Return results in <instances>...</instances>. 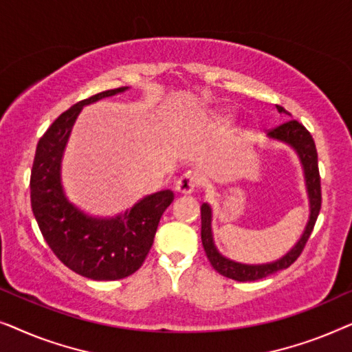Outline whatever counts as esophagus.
I'll list each match as a JSON object with an SVG mask.
<instances>
[{
	"instance_id": "esophagus-1",
	"label": "esophagus",
	"mask_w": 352,
	"mask_h": 352,
	"mask_svg": "<svg viewBox=\"0 0 352 352\" xmlns=\"http://www.w3.org/2000/svg\"><path fill=\"white\" fill-rule=\"evenodd\" d=\"M199 175L195 171H186L179 179L176 181V190L179 194H192L199 187Z\"/></svg>"
}]
</instances>
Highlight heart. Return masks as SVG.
Returning <instances> with one entry per match:
<instances>
[{
    "label": "heart",
    "instance_id": "heart-1",
    "mask_svg": "<svg viewBox=\"0 0 352 352\" xmlns=\"http://www.w3.org/2000/svg\"><path fill=\"white\" fill-rule=\"evenodd\" d=\"M214 122L221 124V126H224V124L230 123V117H228V115H219V117H216Z\"/></svg>",
    "mask_w": 352,
    "mask_h": 352
}]
</instances>
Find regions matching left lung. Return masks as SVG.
I'll list each match as a JSON object with an SVG mask.
<instances>
[{
  "instance_id": "left-lung-1",
  "label": "left lung",
  "mask_w": 352,
  "mask_h": 352,
  "mask_svg": "<svg viewBox=\"0 0 352 352\" xmlns=\"http://www.w3.org/2000/svg\"><path fill=\"white\" fill-rule=\"evenodd\" d=\"M277 110L280 113L290 115L285 109L280 107V105H277ZM267 136L274 139V141L288 144V146L296 152L298 158H300L302 171H305L307 197H309V221H307L305 232H302L300 240L295 243V247H293L287 254H283L282 258L266 264H242L223 256V254L218 252L213 240V232H211V208L208 204L201 205V243H204L206 256H208L214 271H218L221 276L232 278V280L237 282L259 280V278L271 276V274H276L277 271H282V269L290 267L301 254L307 240H309L322 205L319 163H317L316 144L314 139L311 136V133L307 131L300 122H296V120H288V122L282 123L280 126L271 129V131L267 133Z\"/></svg>"
}]
</instances>
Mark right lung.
I'll list each match as a JSON object with an SVG mask.
<instances>
[{
	"instance_id": "add662e5",
	"label": "right lung",
	"mask_w": 352,
	"mask_h": 352,
	"mask_svg": "<svg viewBox=\"0 0 352 352\" xmlns=\"http://www.w3.org/2000/svg\"><path fill=\"white\" fill-rule=\"evenodd\" d=\"M126 89L102 91L59 115L38 141L32 168V210L43 237L67 267L93 280H118L136 272L152 248L163 211L175 199L171 190H160L123 214L94 218L65 197L60 163L76 117L85 105Z\"/></svg>"
}]
</instances>
